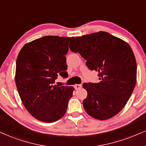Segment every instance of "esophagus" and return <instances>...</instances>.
I'll list each match as a JSON object with an SVG mask.
<instances>
[{
  "label": "esophagus",
  "instance_id": "1",
  "mask_svg": "<svg viewBox=\"0 0 146 146\" xmlns=\"http://www.w3.org/2000/svg\"><path fill=\"white\" fill-rule=\"evenodd\" d=\"M81 87H82V84H75V85H74V88H75V89H76V90L80 89Z\"/></svg>",
  "mask_w": 146,
  "mask_h": 146
}]
</instances>
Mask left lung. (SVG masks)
I'll return each instance as SVG.
<instances>
[{"mask_svg": "<svg viewBox=\"0 0 146 146\" xmlns=\"http://www.w3.org/2000/svg\"><path fill=\"white\" fill-rule=\"evenodd\" d=\"M71 51L79 53L91 70L98 72V83H84L87 97L84 109L95 119L114 116L130 98L137 79L135 57L129 44L106 32L72 38Z\"/></svg>", "mask_w": 146, "mask_h": 146, "instance_id": "1", "label": "left lung"}]
</instances>
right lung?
Wrapping results in <instances>:
<instances>
[{"label":"right lung","instance_id":"right-lung-1","mask_svg":"<svg viewBox=\"0 0 146 146\" xmlns=\"http://www.w3.org/2000/svg\"><path fill=\"white\" fill-rule=\"evenodd\" d=\"M72 38L45 36L25 44L17 56L18 93L27 110L40 121L53 123L62 118L72 97L74 87L54 84L58 75L68 76L66 55Z\"/></svg>","mask_w":146,"mask_h":146}]
</instances>
